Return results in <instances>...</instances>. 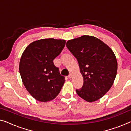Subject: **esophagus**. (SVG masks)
I'll use <instances>...</instances> for the list:
<instances>
[{"instance_id": "esophagus-1", "label": "esophagus", "mask_w": 131, "mask_h": 131, "mask_svg": "<svg viewBox=\"0 0 131 131\" xmlns=\"http://www.w3.org/2000/svg\"><path fill=\"white\" fill-rule=\"evenodd\" d=\"M72 74L71 73H70L69 75H68V77L70 79V78H72Z\"/></svg>"}]
</instances>
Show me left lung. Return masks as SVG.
<instances>
[{
	"label": "left lung",
	"mask_w": 131,
	"mask_h": 131,
	"mask_svg": "<svg viewBox=\"0 0 131 131\" xmlns=\"http://www.w3.org/2000/svg\"><path fill=\"white\" fill-rule=\"evenodd\" d=\"M66 46L77 59L84 84L76 92L82 99L94 102L111 87L117 72V61L111 48L93 36L68 40Z\"/></svg>",
	"instance_id": "obj_1"
}]
</instances>
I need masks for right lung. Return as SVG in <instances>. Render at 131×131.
<instances>
[{"label": "right lung", "mask_w": 131, "mask_h": 131, "mask_svg": "<svg viewBox=\"0 0 131 131\" xmlns=\"http://www.w3.org/2000/svg\"><path fill=\"white\" fill-rule=\"evenodd\" d=\"M64 40L41 39L30 44L22 54L19 72L26 89L36 100L50 101L57 96L65 82L53 60L61 53Z\"/></svg>", "instance_id": "right-lung-1"}]
</instances>
